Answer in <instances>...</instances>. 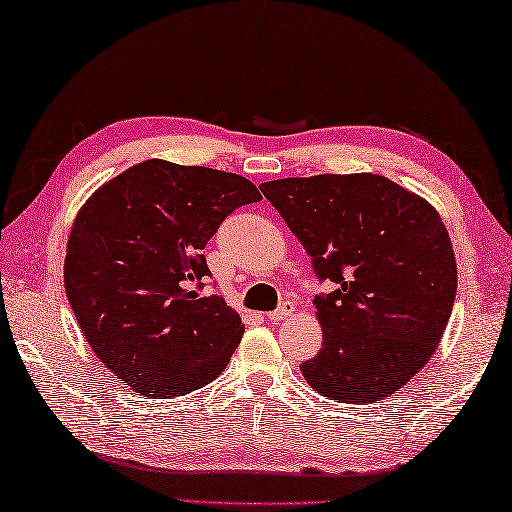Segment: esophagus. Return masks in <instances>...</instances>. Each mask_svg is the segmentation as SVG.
Wrapping results in <instances>:
<instances>
[{
    "mask_svg": "<svg viewBox=\"0 0 512 512\" xmlns=\"http://www.w3.org/2000/svg\"><path fill=\"white\" fill-rule=\"evenodd\" d=\"M295 301H283V304L276 308V311H272L270 313V320L272 322H283V320H288V317H292L295 315Z\"/></svg>",
    "mask_w": 512,
    "mask_h": 512,
    "instance_id": "esophagus-1",
    "label": "esophagus"
}]
</instances>
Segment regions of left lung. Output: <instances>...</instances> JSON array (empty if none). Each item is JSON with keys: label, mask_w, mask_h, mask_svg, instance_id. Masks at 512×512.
<instances>
[{"label": "left lung", "mask_w": 512, "mask_h": 512, "mask_svg": "<svg viewBox=\"0 0 512 512\" xmlns=\"http://www.w3.org/2000/svg\"><path fill=\"white\" fill-rule=\"evenodd\" d=\"M335 290L315 297L322 349L301 363L320 395L374 404L429 363L456 299V256L429 201L381 174L261 186Z\"/></svg>", "instance_id": "left-lung-1"}]
</instances>
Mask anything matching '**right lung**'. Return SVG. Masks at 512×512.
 I'll return each mask as SVG.
<instances>
[{
	"label": "right lung",
	"mask_w": 512,
	"mask_h": 512,
	"mask_svg": "<svg viewBox=\"0 0 512 512\" xmlns=\"http://www.w3.org/2000/svg\"><path fill=\"white\" fill-rule=\"evenodd\" d=\"M256 186L211 167L142 161L81 206L65 256V292L83 335L117 379L170 399L222 374L245 324L222 297L201 249Z\"/></svg>",
	"instance_id": "add662e5"
}]
</instances>
